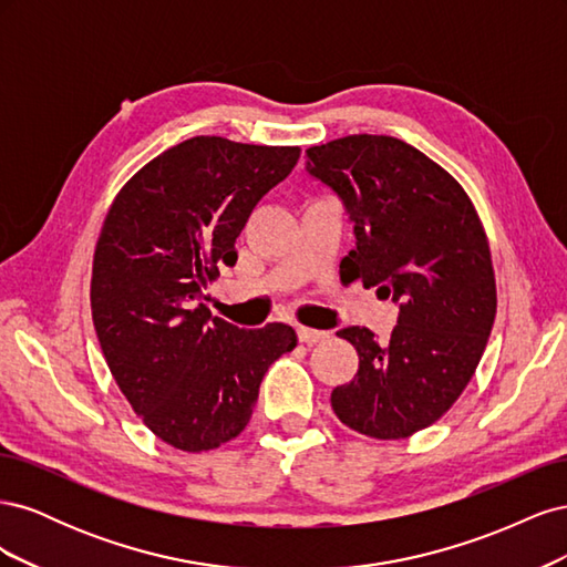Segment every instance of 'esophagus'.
Listing matches in <instances>:
<instances>
[{
  "label": "esophagus",
  "instance_id": "1",
  "mask_svg": "<svg viewBox=\"0 0 567 567\" xmlns=\"http://www.w3.org/2000/svg\"><path fill=\"white\" fill-rule=\"evenodd\" d=\"M298 338H300V342H305V346H317V342L329 340L331 333H329V331L307 329V326H300V329H298Z\"/></svg>",
  "mask_w": 567,
  "mask_h": 567
}]
</instances>
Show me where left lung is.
Instances as JSON below:
<instances>
[{
  "label": "left lung",
  "mask_w": 567,
  "mask_h": 567,
  "mask_svg": "<svg viewBox=\"0 0 567 567\" xmlns=\"http://www.w3.org/2000/svg\"><path fill=\"white\" fill-rule=\"evenodd\" d=\"M307 173L331 186L357 246L340 274L400 305L390 340L338 331L359 354L331 392L336 416L375 440H402L447 414L485 352L496 315L487 236L463 186L419 148L385 134L310 146Z\"/></svg>",
  "instance_id": "left-lung-1"
}]
</instances>
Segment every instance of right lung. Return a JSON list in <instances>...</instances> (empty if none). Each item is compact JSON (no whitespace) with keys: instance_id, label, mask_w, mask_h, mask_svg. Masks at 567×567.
Segmentation results:
<instances>
[{"instance_id":"obj_1","label":"right lung","mask_w":567,"mask_h":567,"mask_svg":"<svg viewBox=\"0 0 567 567\" xmlns=\"http://www.w3.org/2000/svg\"><path fill=\"white\" fill-rule=\"evenodd\" d=\"M298 146L194 136L146 163L120 188L92 265V319L101 352L132 409L158 440L208 452L252 416L262 375L298 346L286 323L257 331L213 317L203 300Z\"/></svg>"}]
</instances>
